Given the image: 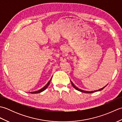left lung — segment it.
Wrapping results in <instances>:
<instances>
[{
  "label": "left lung",
  "instance_id": "1",
  "mask_svg": "<svg viewBox=\"0 0 122 122\" xmlns=\"http://www.w3.org/2000/svg\"><path fill=\"white\" fill-rule=\"evenodd\" d=\"M71 84H72V86H73V87L75 89H76V90L79 91H80V92H83V93H93V92H97V91H99L102 90H103V89H104V88L106 86H105V87L102 88V89H99V90H97V91H84V90H81V89H79V88L76 87V85H75L71 81Z\"/></svg>",
  "mask_w": 122,
  "mask_h": 122
}]
</instances>
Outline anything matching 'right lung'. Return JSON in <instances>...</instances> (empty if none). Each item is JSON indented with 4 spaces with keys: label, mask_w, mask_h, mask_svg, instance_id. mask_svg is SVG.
<instances>
[{
    "label": "right lung",
    "mask_w": 122,
    "mask_h": 122,
    "mask_svg": "<svg viewBox=\"0 0 122 122\" xmlns=\"http://www.w3.org/2000/svg\"><path fill=\"white\" fill-rule=\"evenodd\" d=\"M51 80H50V81H49L48 82V83H47V84H46V85H45V86H44L43 87H42V89H40V90H38V91H35V92H30V93H32V94H35V93H40V92H41L43 91H45V90L46 89V88L48 87V86H49V85L50 84V83Z\"/></svg>",
    "instance_id": "right-lung-1"
}]
</instances>
